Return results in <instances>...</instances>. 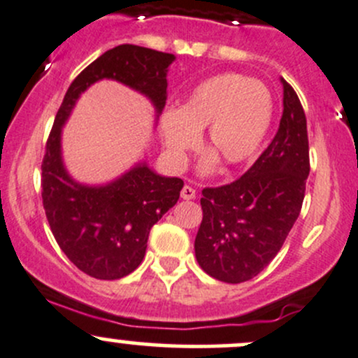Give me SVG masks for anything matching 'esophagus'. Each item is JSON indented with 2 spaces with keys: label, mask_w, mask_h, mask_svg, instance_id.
<instances>
[{
  "label": "esophagus",
  "mask_w": 358,
  "mask_h": 358,
  "mask_svg": "<svg viewBox=\"0 0 358 358\" xmlns=\"http://www.w3.org/2000/svg\"><path fill=\"white\" fill-rule=\"evenodd\" d=\"M180 195H182L183 200H192V199H195V190L190 185H185L182 188V194Z\"/></svg>",
  "instance_id": "34e87169"
}]
</instances>
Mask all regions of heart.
<instances>
[{
	"label": "heart",
	"mask_w": 358,
	"mask_h": 358,
	"mask_svg": "<svg viewBox=\"0 0 358 358\" xmlns=\"http://www.w3.org/2000/svg\"><path fill=\"white\" fill-rule=\"evenodd\" d=\"M272 115V93L262 81L224 73L195 86L178 110L164 112L159 132L171 158L182 163L207 129L206 148L212 156L222 166H238L262 146Z\"/></svg>",
	"instance_id": "1"
}]
</instances>
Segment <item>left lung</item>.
Wrapping results in <instances>:
<instances>
[{"label":"left lung","instance_id":"left-lung-1","mask_svg":"<svg viewBox=\"0 0 358 358\" xmlns=\"http://www.w3.org/2000/svg\"><path fill=\"white\" fill-rule=\"evenodd\" d=\"M280 83L284 112L268 148L236 182L202 190L195 257L203 272L226 284L250 280L273 260L304 200L308 125L292 86L284 78Z\"/></svg>","mask_w":358,"mask_h":358}]
</instances>
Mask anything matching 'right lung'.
Masks as SVG:
<instances>
[{"instance_id": "add662e5", "label": "right lung", "mask_w": 358, "mask_h": 358, "mask_svg": "<svg viewBox=\"0 0 358 358\" xmlns=\"http://www.w3.org/2000/svg\"><path fill=\"white\" fill-rule=\"evenodd\" d=\"M175 59L132 44L113 47L78 74L54 120L42 163L45 215L66 257L90 277L117 280L134 272L146 255L149 231L175 206L183 182L158 175L146 159L107 183L78 182L62 158V127L81 93L101 80L119 81L146 96L158 119Z\"/></svg>"}]
</instances>
